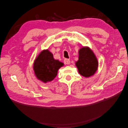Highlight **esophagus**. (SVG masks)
Returning <instances> with one entry per match:
<instances>
[{
	"mask_svg": "<svg viewBox=\"0 0 128 128\" xmlns=\"http://www.w3.org/2000/svg\"><path fill=\"white\" fill-rule=\"evenodd\" d=\"M64 64H70V60L69 59H67V58H66V59L64 60Z\"/></svg>",
	"mask_w": 128,
	"mask_h": 128,
	"instance_id": "34e87169",
	"label": "esophagus"
}]
</instances>
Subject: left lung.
<instances>
[{
    "label": "left lung",
    "instance_id": "obj_1",
    "mask_svg": "<svg viewBox=\"0 0 128 128\" xmlns=\"http://www.w3.org/2000/svg\"><path fill=\"white\" fill-rule=\"evenodd\" d=\"M75 65L79 74L88 78L97 71L98 61L94 52L88 47H83L79 50V60Z\"/></svg>",
    "mask_w": 128,
    "mask_h": 128
}]
</instances>
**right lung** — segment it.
I'll use <instances>...</instances> for the list:
<instances>
[{
  "label": "right lung",
  "instance_id": "right-lung-1",
  "mask_svg": "<svg viewBox=\"0 0 128 128\" xmlns=\"http://www.w3.org/2000/svg\"><path fill=\"white\" fill-rule=\"evenodd\" d=\"M64 64L54 58L49 50H44L38 54L33 64V70L37 78L46 83L56 78L58 70Z\"/></svg>",
  "mask_w": 128,
  "mask_h": 128
}]
</instances>
